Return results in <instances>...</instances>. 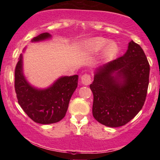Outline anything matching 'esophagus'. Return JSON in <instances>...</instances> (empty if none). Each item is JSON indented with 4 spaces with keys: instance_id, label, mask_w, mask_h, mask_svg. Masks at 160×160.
<instances>
[{
    "instance_id": "obj_1",
    "label": "esophagus",
    "mask_w": 160,
    "mask_h": 160,
    "mask_svg": "<svg viewBox=\"0 0 160 160\" xmlns=\"http://www.w3.org/2000/svg\"><path fill=\"white\" fill-rule=\"evenodd\" d=\"M81 82L83 85L85 86H88L90 84L91 82V77L90 75L86 74L84 75H82L81 77Z\"/></svg>"
}]
</instances>
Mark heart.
Wrapping results in <instances>:
<instances>
[{
    "label": "heart",
    "instance_id": "1",
    "mask_svg": "<svg viewBox=\"0 0 160 160\" xmlns=\"http://www.w3.org/2000/svg\"><path fill=\"white\" fill-rule=\"evenodd\" d=\"M82 50L86 54H96L103 48L100 56L102 61H107L117 54L119 47L114 41H109L102 37H95L86 40L82 43Z\"/></svg>",
    "mask_w": 160,
    "mask_h": 160
}]
</instances>
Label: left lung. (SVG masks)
Masks as SVG:
<instances>
[{"mask_svg":"<svg viewBox=\"0 0 160 160\" xmlns=\"http://www.w3.org/2000/svg\"><path fill=\"white\" fill-rule=\"evenodd\" d=\"M149 74L145 53L133 40L122 57L95 69L94 80L89 86L95 120L113 128L132 120L144 104Z\"/></svg>","mask_w":160,"mask_h":160,"instance_id":"obj_1","label":"left lung"}]
</instances>
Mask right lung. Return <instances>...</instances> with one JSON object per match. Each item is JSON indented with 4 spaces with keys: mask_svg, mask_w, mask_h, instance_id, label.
<instances>
[{
    "mask_svg": "<svg viewBox=\"0 0 160 160\" xmlns=\"http://www.w3.org/2000/svg\"><path fill=\"white\" fill-rule=\"evenodd\" d=\"M52 38L46 32L32 40V43ZM26 47L22 50L25 52ZM78 75L62 76L51 86L40 89L32 86L23 72V54L21 53L15 70V90L18 102L33 121L40 124L59 122L65 117L70 99L78 87Z\"/></svg>",
    "mask_w": 160,
    "mask_h": 160,
    "instance_id": "obj_1",
    "label": "right lung"
}]
</instances>
